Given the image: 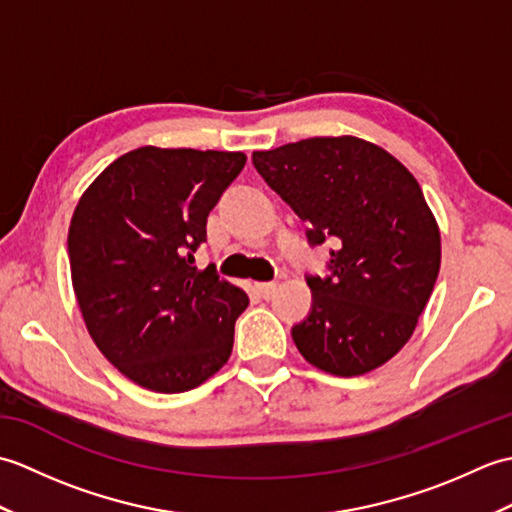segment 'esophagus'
<instances>
[{
	"mask_svg": "<svg viewBox=\"0 0 512 512\" xmlns=\"http://www.w3.org/2000/svg\"><path fill=\"white\" fill-rule=\"evenodd\" d=\"M255 290H257V295L262 297V299H270V297L275 295L277 284H275V281H268V284H255Z\"/></svg>",
	"mask_w": 512,
	"mask_h": 512,
	"instance_id": "obj_1",
	"label": "esophagus"
}]
</instances>
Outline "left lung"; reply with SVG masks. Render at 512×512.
<instances>
[{
	"mask_svg": "<svg viewBox=\"0 0 512 512\" xmlns=\"http://www.w3.org/2000/svg\"><path fill=\"white\" fill-rule=\"evenodd\" d=\"M253 165L303 222L332 239L330 277H308L312 310L292 328L301 356L332 376H363L411 339L440 270V228L400 160L356 136L253 151Z\"/></svg>",
	"mask_w": 512,
	"mask_h": 512,
	"instance_id": "8db88e82",
	"label": "left lung"
}]
</instances>
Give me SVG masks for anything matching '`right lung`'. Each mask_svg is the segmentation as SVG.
<instances>
[{
	"label": "right lung",
	"instance_id": "add662e5",
	"mask_svg": "<svg viewBox=\"0 0 512 512\" xmlns=\"http://www.w3.org/2000/svg\"><path fill=\"white\" fill-rule=\"evenodd\" d=\"M246 165L242 151L138 147L105 167L76 204L68 255L85 328L136 385L180 394L233 352L248 295L198 270L206 217Z\"/></svg>",
	"mask_w": 512,
	"mask_h": 512
}]
</instances>
